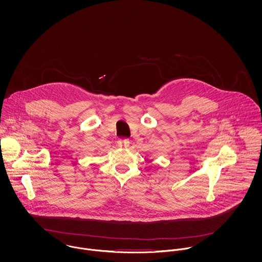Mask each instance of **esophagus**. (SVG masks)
Segmentation results:
<instances>
[{
  "mask_svg": "<svg viewBox=\"0 0 262 262\" xmlns=\"http://www.w3.org/2000/svg\"><path fill=\"white\" fill-rule=\"evenodd\" d=\"M129 145V140L128 139H119L118 140V146L120 148H126Z\"/></svg>",
  "mask_w": 262,
  "mask_h": 262,
  "instance_id": "esophagus-1",
  "label": "esophagus"
}]
</instances>
